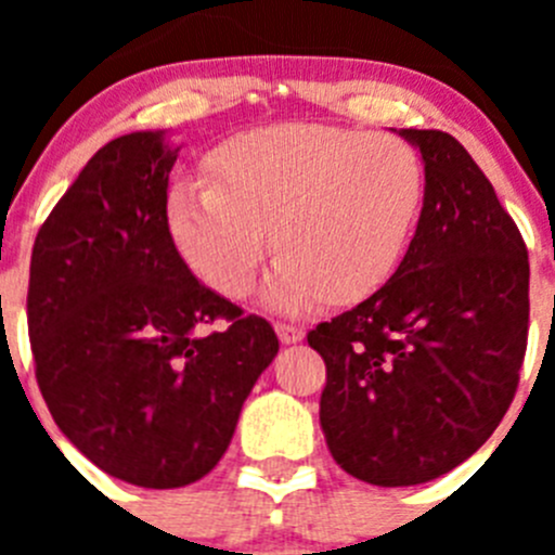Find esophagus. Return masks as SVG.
<instances>
[{
    "label": "esophagus",
    "mask_w": 555,
    "mask_h": 555,
    "mask_svg": "<svg viewBox=\"0 0 555 555\" xmlns=\"http://www.w3.org/2000/svg\"><path fill=\"white\" fill-rule=\"evenodd\" d=\"M276 335L282 344H300L306 338V330L300 324H289V322H279L276 324Z\"/></svg>",
    "instance_id": "1"
}]
</instances>
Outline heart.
Returning <instances> with one entry per match:
<instances>
[{"label": "heart", "mask_w": 555, "mask_h": 555, "mask_svg": "<svg viewBox=\"0 0 555 555\" xmlns=\"http://www.w3.org/2000/svg\"><path fill=\"white\" fill-rule=\"evenodd\" d=\"M209 177L171 190L173 246L206 284L238 298L273 233L282 255L262 298L289 313L376 293L400 266L424 201L411 144L324 122L238 133L211 155Z\"/></svg>", "instance_id": "b5f03b06"}]
</instances>
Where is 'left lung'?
Here are the masks:
<instances>
[{"mask_svg":"<svg viewBox=\"0 0 555 555\" xmlns=\"http://www.w3.org/2000/svg\"><path fill=\"white\" fill-rule=\"evenodd\" d=\"M424 206L395 276L309 333L327 365L319 424L335 462L373 486H416L500 427L529 333V255L467 150L402 128Z\"/></svg>","mask_w":555,"mask_h":555,"instance_id":"1","label":"left lung"}]
</instances>
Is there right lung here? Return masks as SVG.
<instances>
[{
    "mask_svg": "<svg viewBox=\"0 0 555 555\" xmlns=\"http://www.w3.org/2000/svg\"><path fill=\"white\" fill-rule=\"evenodd\" d=\"M179 147L164 131L112 139L42 222L29 338L61 433L112 478L179 489L215 469L279 338L204 287L171 242ZM220 318L229 327L205 330Z\"/></svg>",
    "mask_w": 555,
    "mask_h": 555,
    "instance_id": "obj_1",
    "label": "right lung"
}]
</instances>
